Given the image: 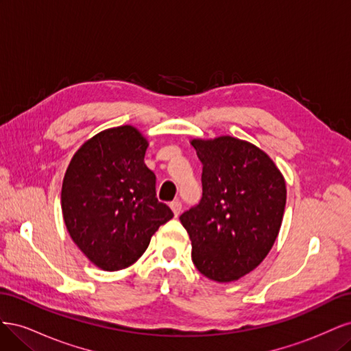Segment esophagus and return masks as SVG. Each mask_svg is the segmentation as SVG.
<instances>
[{
  "instance_id": "esophagus-1",
  "label": "esophagus",
  "mask_w": 351,
  "mask_h": 351,
  "mask_svg": "<svg viewBox=\"0 0 351 351\" xmlns=\"http://www.w3.org/2000/svg\"><path fill=\"white\" fill-rule=\"evenodd\" d=\"M169 206H171V209H173V212H174V215H176V217H178L180 214H182V208H183V205H182V202H180L178 199L173 200L171 204H169Z\"/></svg>"
}]
</instances>
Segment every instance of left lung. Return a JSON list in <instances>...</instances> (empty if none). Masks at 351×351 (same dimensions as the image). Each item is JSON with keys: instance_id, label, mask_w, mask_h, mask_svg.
Here are the masks:
<instances>
[{"instance_id": "obj_1", "label": "left lung", "mask_w": 351, "mask_h": 351, "mask_svg": "<svg viewBox=\"0 0 351 351\" xmlns=\"http://www.w3.org/2000/svg\"><path fill=\"white\" fill-rule=\"evenodd\" d=\"M202 165V197L180 215L192 259L205 277L228 282L269 253L282 222L284 177L259 147L231 136L193 141Z\"/></svg>"}]
</instances>
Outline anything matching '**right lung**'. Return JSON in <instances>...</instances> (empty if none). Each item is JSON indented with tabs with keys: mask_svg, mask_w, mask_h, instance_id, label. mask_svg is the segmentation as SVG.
I'll return each mask as SVG.
<instances>
[{
	"mask_svg": "<svg viewBox=\"0 0 351 351\" xmlns=\"http://www.w3.org/2000/svg\"><path fill=\"white\" fill-rule=\"evenodd\" d=\"M146 147L134 127H115L84 143L66 171V227L84 256L105 271L130 267L159 226L174 217L156 197V177L143 161Z\"/></svg>",
	"mask_w": 351,
	"mask_h": 351,
	"instance_id": "add662e5",
	"label": "right lung"
}]
</instances>
